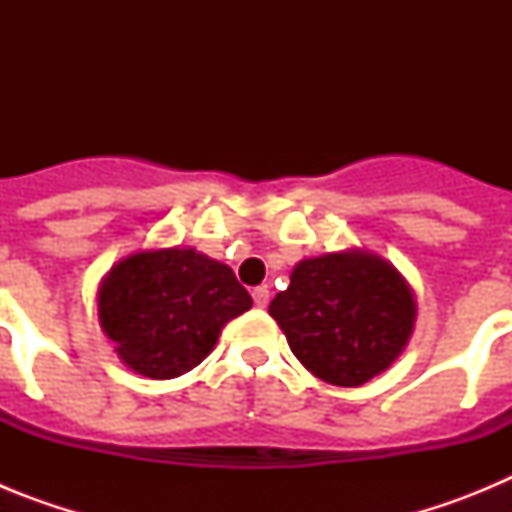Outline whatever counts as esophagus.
Instances as JSON below:
<instances>
[{
    "instance_id": "1",
    "label": "esophagus",
    "mask_w": 512,
    "mask_h": 512,
    "mask_svg": "<svg viewBox=\"0 0 512 512\" xmlns=\"http://www.w3.org/2000/svg\"><path fill=\"white\" fill-rule=\"evenodd\" d=\"M253 305L266 307L269 305V287H256L253 289Z\"/></svg>"
}]
</instances>
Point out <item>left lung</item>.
Masks as SVG:
<instances>
[{"label":"left lung","mask_w":512,"mask_h":512,"mask_svg":"<svg viewBox=\"0 0 512 512\" xmlns=\"http://www.w3.org/2000/svg\"><path fill=\"white\" fill-rule=\"evenodd\" d=\"M415 312L408 279L361 248L302 259L269 305L300 364L336 387H361L390 369L413 336Z\"/></svg>","instance_id":"8db88e82"}]
</instances>
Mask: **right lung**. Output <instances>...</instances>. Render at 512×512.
Here are the masks:
<instances>
[{"label": "right lung", "instance_id": "right-lung-1", "mask_svg": "<svg viewBox=\"0 0 512 512\" xmlns=\"http://www.w3.org/2000/svg\"><path fill=\"white\" fill-rule=\"evenodd\" d=\"M253 300L233 269L194 248H146L117 261L97 289L104 336L122 364L174 379L215 348L225 323Z\"/></svg>", "mask_w": 512, "mask_h": 512}]
</instances>
